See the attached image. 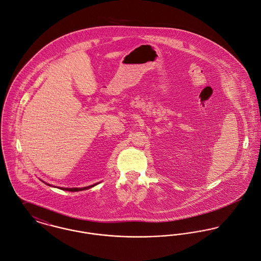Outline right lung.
Here are the masks:
<instances>
[{
    "instance_id": "add662e5",
    "label": "right lung",
    "mask_w": 261,
    "mask_h": 261,
    "mask_svg": "<svg viewBox=\"0 0 261 261\" xmlns=\"http://www.w3.org/2000/svg\"><path fill=\"white\" fill-rule=\"evenodd\" d=\"M47 184V183H46ZM98 183H96V184H93V185H90V186H87V187H82V188H62V187H59L60 189H62V190H66V191H71V192H75V191H82V190H87L89 188H91V187H93V186H95V185H97ZM47 185H49V186H51L50 184H47Z\"/></svg>"
}]
</instances>
